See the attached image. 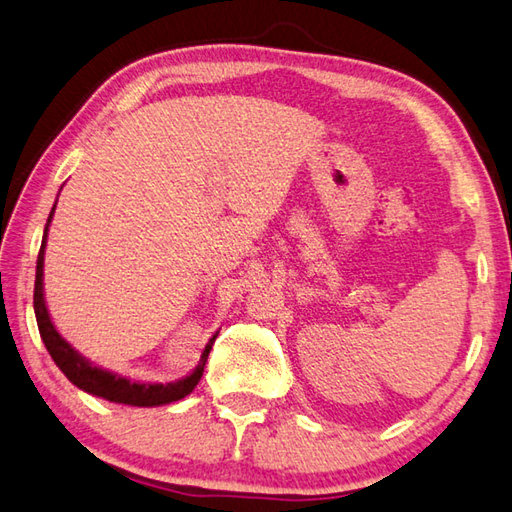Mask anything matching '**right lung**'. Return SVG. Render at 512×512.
<instances>
[{"instance_id": "obj_1", "label": "right lung", "mask_w": 512, "mask_h": 512, "mask_svg": "<svg viewBox=\"0 0 512 512\" xmlns=\"http://www.w3.org/2000/svg\"><path fill=\"white\" fill-rule=\"evenodd\" d=\"M54 208L48 217V225L52 221ZM48 225H45V234L41 241L39 249V258H37V278H34V315H37V324H39V333L45 348H48L50 357L54 359L56 366L61 368V372L70 379L76 388H81L94 396H102L111 403H124V405H135V407H155V405H166L184 399L192 390L197 388V383L203 374V368H206L208 355L212 350L214 335L203 355L199 359V366L188 374L186 379H181L177 383H133L129 379H122L118 374L100 370L92 366L85 357L78 355V352L65 342V339L56 333V328L50 320V313L45 309V300H43V252H45V238H48Z\"/></svg>"}]
</instances>
